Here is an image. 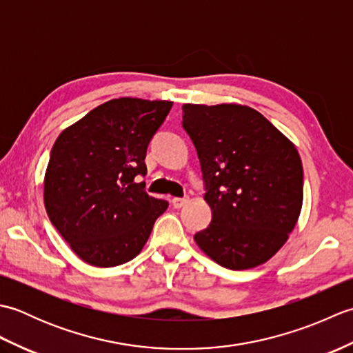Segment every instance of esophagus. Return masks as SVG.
<instances>
[{
    "label": "esophagus",
    "instance_id": "34e87169",
    "mask_svg": "<svg viewBox=\"0 0 353 353\" xmlns=\"http://www.w3.org/2000/svg\"><path fill=\"white\" fill-rule=\"evenodd\" d=\"M190 201V199L188 197H174L171 200V203H172V206H174L176 209H181V208H183L186 203H188Z\"/></svg>",
    "mask_w": 353,
    "mask_h": 353
}]
</instances>
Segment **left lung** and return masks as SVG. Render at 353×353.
<instances>
[{"instance_id":"left-lung-1","label":"left lung","mask_w":353,"mask_h":353,"mask_svg":"<svg viewBox=\"0 0 353 353\" xmlns=\"http://www.w3.org/2000/svg\"><path fill=\"white\" fill-rule=\"evenodd\" d=\"M182 125L197 150L212 220L194 235L230 270L264 264L294 229L303 168L294 144L258 110L239 104H185Z\"/></svg>"}]
</instances>
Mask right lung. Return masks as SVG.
Returning <instances> with one entry per match:
<instances>
[{
  "instance_id": "add662e5",
  "label": "right lung",
  "mask_w": 353,
  "mask_h": 353,
  "mask_svg": "<svg viewBox=\"0 0 353 353\" xmlns=\"http://www.w3.org/2000/svg\"><path fill=\"white\" fill-rule=\"evenodd\" d=\"M171 101L118 99L63 130L51 148L43 201L74 253L95 267L129 262L142 250L168 201L150 197L145 154Z\"/></svg>"
}]
</instances>
